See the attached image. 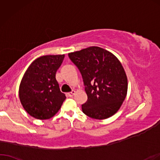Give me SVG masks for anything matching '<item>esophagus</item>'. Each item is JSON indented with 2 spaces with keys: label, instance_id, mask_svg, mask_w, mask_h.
<instances>
[{
  "label": "esophagus",
  "instance_id": "34e87169",
  "mask_svg": "<svg viewBox=\"0 0 160 160\" xmlns=\"http://www.w3.org/2000/svg\"><path fill=\"white\" fill-rule=\"evenodd\" d=\"M75 93H76L75 91H72L71 92L68 93V96H69V97H72L74 94H75Z\"/></svg>",
  "mask_w": 160,
  "mask_h": 160
}]
</instances>
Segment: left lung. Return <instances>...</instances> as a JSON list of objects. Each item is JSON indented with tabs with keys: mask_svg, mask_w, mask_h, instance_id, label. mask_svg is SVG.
Segmentation results:
<instances>
[{
	"mask_svg": "<svg viewBox=\"0 0 160 160\" xmlns=\"http://www.w3.org/2000/svg\"><path fill=\"white\" fill-rule=\"evenodd\" d=\"M82 74L88 100L82 112L92 118H110L120 109L126 98L128 82L122 64L112 52L89 47L69 53Z\"/></svg>",
	"mask_w": 160,
	"mask_h": 160,
	"instance_id": "1",
	"label": "left lung"
}]
</instances>
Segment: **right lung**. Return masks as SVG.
Here are the masks:
<instances>
[{
    "label": "right lung",
    "mask_w": 160,
    "mask_h": 160,
    "mask_svg": "<svg viewBox=\"0 0 160 160\" xmlns=\"http://www.w3.org/2000/svg\"><path fill=\"white\" fill-rule=\"evenodd\" d=\"M65 55H43L31 63L21 80L19 97L25 111L39 120L55 116L66 99L55 78Z\"/></svg>",
    "instance_id": "right-lung-1"
}]
</instances>
